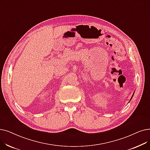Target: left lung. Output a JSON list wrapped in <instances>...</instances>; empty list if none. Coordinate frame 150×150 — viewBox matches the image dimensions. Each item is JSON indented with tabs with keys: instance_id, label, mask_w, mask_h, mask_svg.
<instances>
[{
	"instance_id": "obj_1",
	"label": "left lung",
	"mask_w": 150,
	"mask_h": 150,
	"mask_svg": "<svg viewBox=\"0 0 150 150\" xmlns=\"http://www.w3.org/2000/svg\"><path fill=\"white\" fill-rule=\"evenodd\" d=\"M132 96H133V95H132ZM131 98H132V97H131Z\"/></svg>"
}]
</instances>
